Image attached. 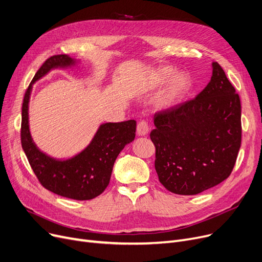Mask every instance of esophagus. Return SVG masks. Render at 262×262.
Here are the masks:
<instances>
[{"mask_svg":"<svg viewBox=\"0 0 262 262\" xmlns=\"http://www.w3.org/2000/svg\"><path fill=\"white\" fill-rule=\"evenodd\" d=\"M136 131H138V134L140 136H145L147 135V133L149 132V127H148V123L144 120L140 121L138 123V128H136Z\"/></svg>","mask_w":262,"mask_h":262,"instance_id":"obj_1","label":"esophagus"}]
</instances>
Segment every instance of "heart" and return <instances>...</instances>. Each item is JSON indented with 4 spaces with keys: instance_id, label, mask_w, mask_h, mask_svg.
<instances>
[{
    "instance_id": "b5f03b06",
    "label": "heart",
    "mask_w": 262,
    "mask_h": 262,
    "mask_svg": "<svg viewBox=\"0 0 262 262\" xmlns=\"http://www.w3.org/2000/svg\"><path fill=\"white\" fill-rule=\"evenodd\" d=\"M173 74H175V70H172L171 68H168V67L160 68L155 73L152 82H151L152 86L157 87V86L163 85L170 79ZM190 83H191L190 78L186 76L185 73L176 74V76L171 78L169 83L167 84L164 92L160 96L159 101H158L159 106L167 108L175 105L180 100L181 97L184 95V93L188 91Z\"/></svg>"
}]
</instances>
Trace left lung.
I'll return each instance as SVG.
<instances>
[{"label":"left lung","instance_id":"left-lung-1","mask_svg":"<svg viewBox=\"0 0 262 262\" xmlns=\"http://www.w3.org/2000/svg\"><path fill=\"white\" fill-rule=\"evenodd\" d=\"M150 139L160 182L179 195H196L231 173L241 146V102L223 68L192 100L159 112Z\"/></svg>","mask_w":262,"mask_h":262}]
</instances>
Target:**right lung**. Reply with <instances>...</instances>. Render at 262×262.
<instances>
[{
    "instance_id": "right-lung-1",
    "label": "right lung",
    "mask_w": 262,
    "mask_h": 262,
    "mask_svg": "<svg viewBox=\"0 0 262 262\" xmlns=\"http://www.w3.org/2000/svg\"><path fill=\"white\" fill-rule=\"evenodd\" d=\"M77 63L66 54L54 55L36 72L23 99L21 145L43 188L76 201H90L106 189L116 158L135 138L136 121L131 119L100 124L90 145L66 160L54 159L40 151L32 139L29 126V101L33 84L52 69L69 68Z\"/></svg>"
}]
</instances>
